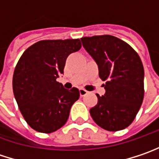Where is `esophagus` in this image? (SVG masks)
Here are the masks:
<instances>
[{
    "label": "esophagus",
    "instance_id": "34e87169",
    "mask_svg": "<svg viewBox=\"0 0 159 159\" xmlns=\"http://www.w3.org/2000/svg\"><path fill=\"white\" fill-rule=\"evenodd\" d=\"M79 93H80V95L81 96H84L88 92L86 91V90H84V89H83V88H81L79 89Z\"/></svg>",
    "mask_w": 159,
    "mask_h": 159
}]
</instances>
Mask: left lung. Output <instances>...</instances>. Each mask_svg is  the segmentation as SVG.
Masks as SVG:
<instances>
[{
	"instance_id": "obj_1",
	"label": "left lung",
	"mask_w": 159,
	"mask_h": 159,
	"mask_svg": "<svg viewBox=\"0 0 159 159\" xmlns=\"http://www.w3.org/2000/svg\"><path fill=\"white\" fill-rule=\"evenodd\" d=\"M98 66L105 93L90 109L95 123L109 131L131 124L144 98V68L138 53L125 41L111 35L81 39Z\"/></svg>"
}]
</instances>
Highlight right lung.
Segmentation results:
<instances>
[{
    "label": "right lung",
    "instance_id": "obj_1",
    "mask_svg": "<svg viewBox=\"0 0 159 159\" xmlns=\"http://www.w3.org/2000/svg\"><path fill=\"white\" fill-rule=\"evenodd\" d=\"M82 47L80 39L41 40L27 48L15 67L12 87L19 109L33 129L51 133L66 122L79 90L57 81L67 57Z\"/></svg>",
    "mask_w": 159,
    "mask_h": 159
}]
</instances>
